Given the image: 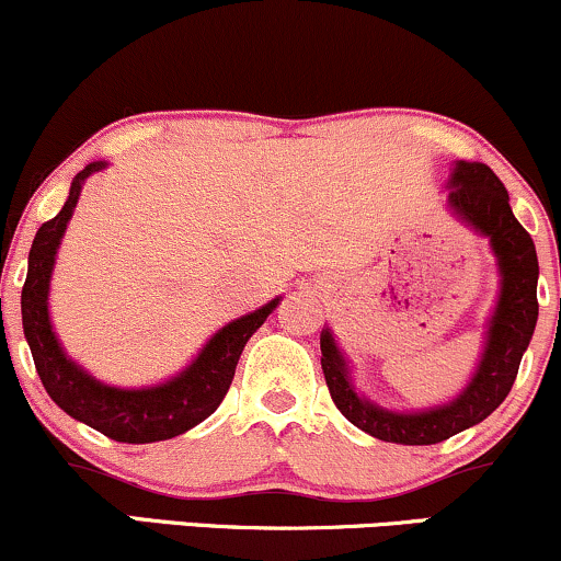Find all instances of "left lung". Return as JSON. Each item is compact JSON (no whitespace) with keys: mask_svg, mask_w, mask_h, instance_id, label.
Listing matches in <instances>:
<instances>
[{"mask_svg":"<svg viewBox=\"0 0 561 561\" xmlns=\"http://www.w3.org/2000/svg\"><path fill=\"white\" fill-rule=\"evenodd\" d=\"M446 191L451 215L489 239L499 273V294L485 320L483 352L462 391L444 404L388 410L354 386L352 365L331 328L325 325L320 333L322 373L335 407L348 423L388 444L431 446L483 423L512 391L538 322L536 243L512 213L504 183L489 164L457 160Z\"/></svg>","mask_w":561,"mask_h":561,"instance_id":"8db88e82","label":"left lung"}]
</instances>
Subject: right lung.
<instances>
[{
	"mask_svg": "<svg viewBox=\"0 0 561 561\" xmlns=\"http://www.w3.org/2000/svg\"><path fill=\"white\" fill-rule=\"evenodd\" d=\"M104 168L107 162L102 160L85 164L81 173L72 178L62 209L36 230L28 254V275H25L23 296H20L23 333L38 378L59 410L121 444H154V440H168L191 431L220 407L243 346L267 320V314L280 305L283 296H275L254 312L226 322L220 331L209 335L207 344L183 370L160 383L123 388L104 383L96 375H91L59 344L49 314V291L59 243L76 213L83 183Z\"/></svg>",
	"mask_w": 561,
	"mask_h": 561,
	"instance_id": "obj_1",
	"label": "right lung"
}]
</instances>
